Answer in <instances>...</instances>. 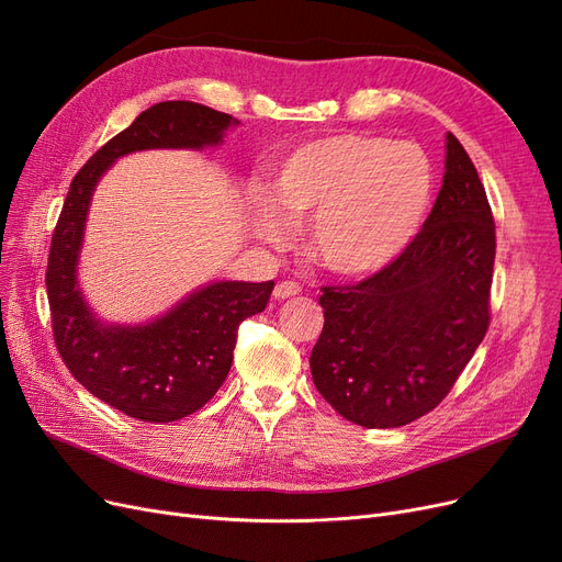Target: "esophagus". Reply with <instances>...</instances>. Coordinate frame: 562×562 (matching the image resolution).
Segmentation results:
<instances>
[{"label": "esophagus", "instance_id": "34e87169", "mask_svg": "<svg viewBox=\"0 0 562 562\" xmlns=\"http://www.w3.org/2000/svg\"><path fill=\"white\" fill-rule=\"evenodd\" d=\"M300 291H302V288H300L295 281H281V283H277V288H274V297H277V300H288V297L300 295Z\"/></svg>", "mask_w": 562, "mask_h": 562}]
</instances>
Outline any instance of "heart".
I'll return each instance as SVG.
<instances>
[{
    "instance_id": "1",
    "label": "heart",
    "mask_w": 562,
    "mask_h": 562,
    "mask_svg": "<svg viewBox=\"0 0 562 562\" xmlns=\"http://www.w3.org/2000/svg\"><path fill=\"white\" fill-rule=\"evenodd\" d=\"M434 194L431 161L413 143L333 133L295 145L279 161L271 192L250 199L252 227L279 244L288 220L310 217L307 250L342 279L389 267L411 246Z\"/></svg>"
}]
</instances>
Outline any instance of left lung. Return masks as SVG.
<instances>
[{
    "mask_svg": "<svg viewBox=\"0 0 562 562\" xmlns=\"http://www.w3.org/2000/svg\"><path fill=\"white\" fill-rule=\"evenodd\" d=\"M495 220L452 133L434 209L398 258L356 285L323 288L312 349L321 396L366 429L405 427L446 398L487 333Z\"/></svg>",
    "mask_w": 562,
    "mask_h": 562,
    "instance_id": "1",
    "label": "left lung"
}]
</instances>
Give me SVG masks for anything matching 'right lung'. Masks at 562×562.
I'll use <instances>...</instances> for the list:
<instances>
[{"instance_id":"right-lung-1","label":"right lung","mask_w":562,"mask_h":562,"mask_svg":"<svg viewBox=\"0 0 562 562\" xmlns=\"http://www.w3.org/2000/svg\"><path fill=\"white\" fill-rule=\"evenodd\" d=\"M239 124L192 100L157 103L100 147L67 192L46 269L56 345L81 386L133 419L176 422L206 405L227 380L239 323L267 307L274 281H209L149 321L100 318L79 283L93 192L133 151L220 147Z\"/></svg>"}]
</instances>
